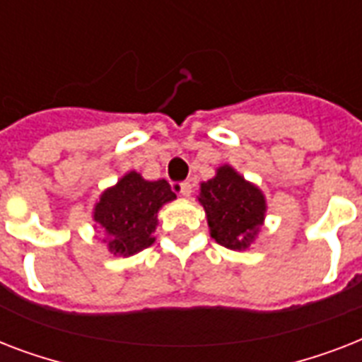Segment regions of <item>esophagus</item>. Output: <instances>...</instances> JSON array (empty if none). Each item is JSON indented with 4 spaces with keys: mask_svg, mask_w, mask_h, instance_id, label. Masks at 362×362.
<instances>
[{
    "mask_svg": "<svg viewBox=\"0 0 362 362\" xmlns=\"http://www.w3.org/2000/svg\"><path fill=\"white\" fill-rule=\"evenodd\" d=\"M178 192H180L184 197H189V195H192V184H189V182H180V184H178Z\"/></svg>",
    "mask_w": 362,
    "mask_h": 362,
    "instance_id": "1",
    "label": "esophagus"
}]
</instances>
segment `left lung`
<instances>
[{
	"label": "left lung",
	"mask_w": 362,
	"mask_h": 362,
	"mask_svg": "<svg viewBox=\"0 0 362 362\" xmlns=\"http://www.w3.org/2000/svg\"><path fill=\"white\" fill-rule=\"evenodd\" d=\"M199 203L209 220L210 235L229 250H246L264 218V197L231 167H220L218 175L201 184Z\"/></svg>",
	"instance_id": "obj_1"
}]
</instances>
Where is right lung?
Wrapping results in <instances>:
<instances>
[{"mask_svg": "<svg viewBox=\"0 0 362 362\" xmlns=\"http://www.w3.org/2000/svg\"><path fill=\"white\" fill-rule=\"evenodd\" d=\"M173 199L176 195L167 182H148L133 170L101 195L93 220L110 237V252L133 255L153 244L158 210Z\"/></svg>", "mask_w": 362, "mask_h": 362, "instance_id": "right-lung-1", "label": "right lung"}]
</instances>
